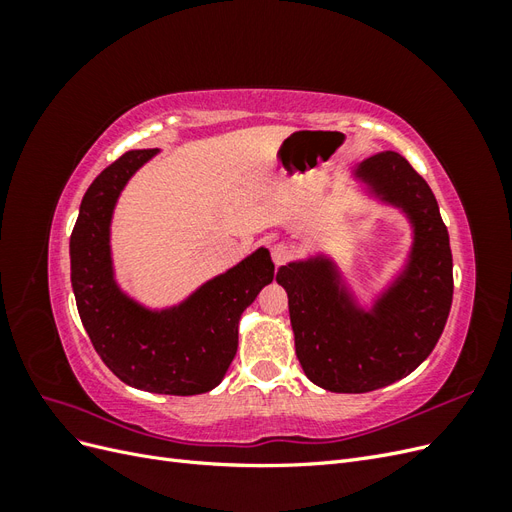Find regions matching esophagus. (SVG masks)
Listing matches in <instances>:
<instances>
[{
	"instance_id": "esophagus-1",
	"label": "esophagus",
	"mask_w": 512,
	"mask_h": 512,
	"mask_svg": "<svg viewBox=\"0 0 512 512\" xmlns=\"http://www.w3.org/2000/svg\"><path fill=\"white\" fill-rule=\"evenodd\" d=\"M271 256H273V262L277 267H282V265H286V262L290 260V256H292V247L290 245H286V243H275L273 247H271Z\"/></svg>"
}]
</instances>
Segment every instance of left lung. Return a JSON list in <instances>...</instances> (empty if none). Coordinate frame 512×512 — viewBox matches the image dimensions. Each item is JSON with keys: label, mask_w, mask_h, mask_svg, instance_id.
<instances>
[{"label": "left lung", "mask_w": 512, "mask_h": 512, "mask_svg": "<svg viewBox=\"0 0 512 512\" xmlns=\"http://www.w3.org/2000/svg\"><path fill=\"white\" fill-rule=\"evenodd\" d=\"M356 175L414 224L404 277L374 314L356 309L329 260L290 262L275 277L288 292L305 376L333 393H369L408 376L436 348L453 303L451 243L427 181L395 151L367 158Z\"/></svg>", "instance_id": "obj_1"}]
</instances>
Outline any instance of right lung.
<instances>
[{
    "label": "right lung",
    "mask_w": 512,
    "mask_h": 512,
    "mask_svg": "<svg viewBox=\"0 0 512 512\" xmlns=\"http://www.w3.org/2000/svg\"><path fill=\"white\" fill-rule=\"evenodd\" d=\"M156 153H123L89 185L70 235L72 290L91 344L121 382L149 393L200 395L222 382L237 354L243 309L271 284L275 265L260 247L179 307L149 312L128 299L113 280L108 226L123 185Z\"/></svg>",
    "instance_id": "obj_1"
}]
</instances>
